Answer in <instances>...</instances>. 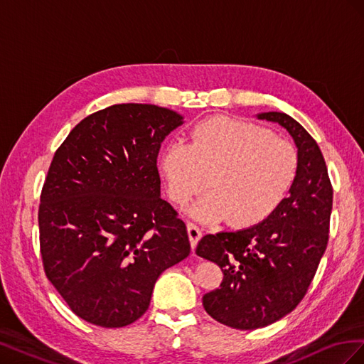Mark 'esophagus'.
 I'll list each match as a JSON object with an SVG mask.
<instances>
[{
	"mask_svg": "<svg viewBox=\"0 0 364 364\" xmlns=\"http://www.w3.org/2000/svg\"><path fill=\"white\" fill-rule=\"evenodd\" d=\"M186 229H188V237H190V241H191V247L194 250L197 243H199L200 237H202V229L197 226L196 223H193V222L186 223Z\"/></svg>",
	"mask_w": 364,
	"mask_h": 364,
	"instance_id": "34e87169",
	"label": "esophagus"
}]
</instances>
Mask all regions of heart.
<instances>
[{
    "label": "heart",
    "instance_id": "1",
    "mask_svg": "<svg viewBox=\"0 0 364 364\" xmlns=\"http://www.w3.org/2000/svg\"><path fill=\"white\" fill-rule=\"evenodd\" d=\"M190 142L173 141L159 153L168 194L188 205L208 183L213 191L193 208L203 222L253 226L270 217L289 196L299 158L290 142L232 117H211L190 130Z\"/></svg>",
    "mask_w": 364,
    "mask_h": 364
}]
</instances>
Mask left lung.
I'll list each match as a JSON object with an SVG mask.
<instances>
[{
  "instance_id": "1",
  "label": "left lung",
  "mask_w": 364,
  "mask_h": 364,
  "mask_svg": "<svg viewBox=\"0 0 364 364\" xmlns=\"http://www.w3.org/2000/svg\"><path fill=\"white\" fill-rule=\"evenodd\" d=\"M259 119L287 129L297 147L290 196L261 223L205 235L196 253L223 272L220 289L206 293V313L235 329H257L291 313L306 294L328 245L333 185L314 138L284 112Z\"/></svg>"
}]
</instances>
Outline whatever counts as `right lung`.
Listing matches in <instances>:
<instances>
[{"mask_svg":"<svg viewBox=\"0 0 364 364\" xmlns=\"http://www.w3.org/2000/svg\"><path fill=\"white\" fill-rule=\"evenodd\" d=\"M182 119L155 105H114L83 118L54 153L38 213L41 255L48 281L86 322L134 323L159 274L190 255L156 165Z\"/></svg>","mask_w":364,"mask_h":364,"instance_id":"right-lung-1","label":"right lung"}]
</instances>
